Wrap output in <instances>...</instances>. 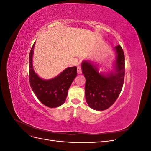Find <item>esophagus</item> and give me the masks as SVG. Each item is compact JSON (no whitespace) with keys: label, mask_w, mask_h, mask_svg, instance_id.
I'll use <instances>...</instances> for the list:
<instances>
[{"label":"esophagus","mask_w":151,"mask_h":151,"mask_svg":"<svg viewBox=\"0 0 151 151\" xmlns=\"http://www.w3.org/2000/svg\"><path fill=\"white\" fill-rule=\"evenodd\" d=\"M77 73H78L79 74H82V69H81V66L77 67Z\"/></svg>","instance_id":"obj_1"}]
</instances>
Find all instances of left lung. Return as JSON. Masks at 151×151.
I'll return each instance as SVG.
<instances>
[{"instance_id":"1","label":"left lung","mask_w":151,"mask_h":151,"mask_svg":"<svg viewBox=\"0 0 151 151\" xmlns=\"http://www.w3.org/2000/svg\"><path fill=\"white\" fill-rule=\"evenodd\" d=\"M116 53L115 72L106 76L99 73L93 63L84 61L82 71L86 78L85 96L89 107L103 111L110 107L120 94L124 83L125 55L120 45L115 48Z\"/></svg>"}]
</instances>
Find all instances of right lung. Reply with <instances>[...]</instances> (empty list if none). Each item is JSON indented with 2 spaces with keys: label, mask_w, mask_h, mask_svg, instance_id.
I'll return each instance as SVG.
<instances>
[{
  "label": "right lung",
  "mask_w": 151,
  "mask_h": 151,
  "mask_svg": "<svg viewBox=\"0 0 151 151\" xmlns=\"http://www.w3.org/2000/svg\"><path fill=\"white\" fill-rule=\"evenodd\" d=\"M35 43L29 56V83L31 88L40 101L49 108H56L65 102L68 90L77 76V67H68L53 79L43 80L33 68L32 57Z\"/></svg>",
  "instance_id": "right-lung-1"
}]
</instances>
